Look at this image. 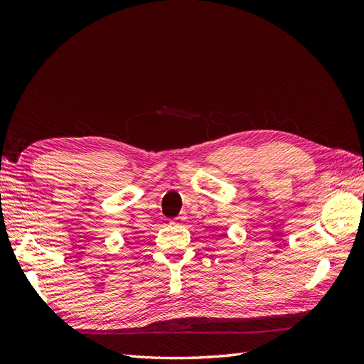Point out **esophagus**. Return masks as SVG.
Returning <instances> with one entry per match:
<instances>
[{"instance_id": "esophagus-1", "label": "esophagus", "mask_w": 364, "mask_h": 364, "mask_svg": "<svg viewBox=\"0 0 364 364\" xmlns=\"http://www.w3.org/2000/svg\"><path fill=\"white\" fill-rule=\"evenodd\" d=\"M185 220H186V215H185V214H181V215H178L176 218H173L170 223H171V225H182V223L185 222Z\"/></svg>"}]
</instances>
